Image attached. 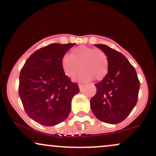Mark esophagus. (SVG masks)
<instances>
[{
  "label": "esophagus",
  "mask_w": 156,
  "mask_h": 156,
  "mask_svg": "<svg viewBox=\"0 0 156 156\" xmlns=\"http://www.w3.org/2000/svg\"><path fill=\"white\" fill-rule=\"evenodd\" d=\"M79 89H80V91H82L83 89V88H84V87H85V84H83V83H80L79 85Z\"/></svg>",
  "instance_id": "esophagus-1"
}]
</instances>
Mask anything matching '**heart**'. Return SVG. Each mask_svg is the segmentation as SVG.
<instances>
[{
  "instance_id": "heart-1",
  "label": "heart",
  "mask_w": 156,
  "mask_h": 156,
  "mask_svg": "<svg viewBox=\"0 0 156 156\" xmlns=\"http://www.w3.org/2000/svg\"><path fill=\"white\" fill-rule=\"evenodd\" d=\"M80 79L89 81L93 78L102 80L106 77L109 69L108 57L103 51L84 45L72 50L70 55H64L62 59V67L69 78H74L80 70Z\"/></svg>"
}]
</instances>
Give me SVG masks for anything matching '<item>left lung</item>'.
<instances>
[{
    "mask_svg": "<svg viewBox=\"0 0 156 156\" xmlns=\"http://www.w3.org/2000/svg\"><path fill=\"white\" fill-rule=\"evenodd\" d=\"M106 54L109 69L103 80L95 84L97 93L90 101L98 119L117 124L126 119L138 101L140 82L135 68L124 55L105 44H94Z\"/></svg>",
    "mask_w": 156,
    "mask_h": 156,
    "instance_id": "8db88e82",
    "label": "left lung"
}]
</instances>
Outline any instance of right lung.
<instances>
[{
    "instance_id": "add662e5",
    "label": "right lung",
    "mask_w": 156,
    "mask_h": 156,
    "mask_svg": "<svg viewBox=\"0 0 156 156\" xmlns=\"http://www.w3.org/2000/svg\"><path fill=\"white\" fill-rule=\"evenodd\" d=\"M74 43L51 44L36 51L26 60L20 74L19 95L25 112L45 126L64 122L71 110L78 84L64 74L62 59Z\"/></svg>"
}]
</instances>
